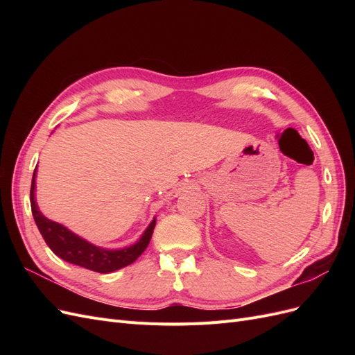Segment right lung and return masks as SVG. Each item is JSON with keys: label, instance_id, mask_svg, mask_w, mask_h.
Wrapping results in <instances>:
<instances>
[{"label": "right lung", "instance_id": "1", "mask_svg": "<svg viewBox=\"0 0 355 355\" xmlns=\"http://www.w3.org/2000/svg\"><path fill=\"white\" fill-rule=\"evenodd\" d=\"M35 179H37V167L34 170V176H32L31 184V209L32 216L41 232L42 239L47 243L51 252L60 259L67 261L69 263L78 265L87 270L108 274L121 268L133 263L139 256H141L151 241L153 232L155 228L157 219L154 218L151 223L148 225L144 234L139 237V240L130 245L123 247V249H106V247L96 245L85 239L80 237L71 230H68L65 225L59 222L51 220L46 218L41 213L35 198Z\"/></svg>", "mask_w": 355, "mask_h": 355}]
</instances>
